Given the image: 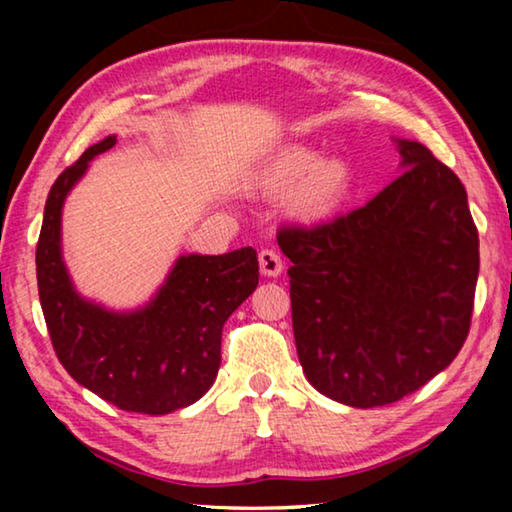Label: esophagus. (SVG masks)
<instances>
[{
    "mask_svg": "<svg viewBox=\"0 0 512 512\" xmlns=\"http://www.w3.org/2000/svg\"><path fill=\"white\" fill-rule=\"evenodd\" d=\"M259 268H262V273L268 277H277L282 273V257L275 253L273 248H264L262 253H259Z\"/></svg>",
    "mask_w": 512,
    "mask_h": 512,
    "instance_id": "34e87169",
    "label": "esophagus"
}]
</instances>
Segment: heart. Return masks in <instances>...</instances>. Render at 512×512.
I'll return each instance as SVG.
<instances>
[{
  "label": "heart",
  "mask_w": 512,
  "mask_h": 512,
  "mask_svg": "<svg viewBox=\"0 0 512 512\" xmlns=\"http://www.w3.org/2000/svg\"><path fill=\"white\" fill-rule=\"evenodd\" d=\"M318 160V153L307 146H291L268 164L262 185L268 192H284L298 179L291 203L300 214L318 216L334 210L350 183V171L341 160Z\"/></svg>",
  "instance_id": "obj_1"
}]
</instances>
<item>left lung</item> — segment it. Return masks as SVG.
<instances>
[{"label": "left lung", "mask_w": 512, "mask_h": 512, "mask_svg": "<svg viewBox=\"0 0 512 512\" xmlns=\"http://www.w3.org/2000/svg\"><path fill=\"white\" fill-rule=\"evenodd\" d=\"M402 173L359 210L280 228L291 318L309 384L357 409L418 391L461 352L479 277V232L456 173L395 140Z\"/></svg>", "instance_id": "1"}]
</instances>
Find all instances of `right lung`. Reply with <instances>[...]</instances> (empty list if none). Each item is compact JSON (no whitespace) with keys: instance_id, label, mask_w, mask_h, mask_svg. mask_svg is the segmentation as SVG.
Here are the masks:
<instances>
[{"instance_id":"1","label":"right lung","mask_w":512,"mask_h":512,"mask_svg":"<svg viewBox=\"0 0 512 512\" xmlns=\"http://www.w3.org/2000/svg\"><path fill=\"white\" fill-rule=\"evenodd\" d=\"M110 135L90 146L51 185L36 248L42 314L58 361L81 386L121 411L164 415L210 391L221 366V332L257 289L253 248L225 255H183L149 305L110 311L81 298L63 262V203L88 162L115 146Z\"/></svg>"}]
</instances>
